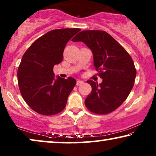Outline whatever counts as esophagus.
<instances>
[{"instance_id": "1", "label": "esophagus", "mask_w": 156, "mask_h": 156, "mask_svg": "<svg viewBox=\"0 0 156 156\" xmlns=\"http://www.w3.org/2000/svg\"><path fill=\"white\" fill-rule=\"evenodd\" d=\"M83 83H84V82H83V81H82V80H77V81H76V85H77V86H79V85L82 84Z\"/></svg>"}]
</instances>
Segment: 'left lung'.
<instances>
[{"label": "left lung", "mask_w": 156, "mask_h": 156, "mask_svg": "<svg viewBox=\"0 0 156 156\" xmlns=\"http://www.w3.org/2000/svg\"><path fill=\"white\" fill-rule=\"evenodd\" d=\"M73 42H82L90 49L94 65L103 81L99 84L88 80L91 92L85 106L97 114H107L119 108L133 88L136 70L126 50L109 34L103 30H84Z\"/></svg>", "instance_id": "obj_1"}]
</instances>
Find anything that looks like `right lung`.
I'll list each match as a JSON object with an SVG mask.
<instances>
[{
  "label": "right lung",
  "mask_w": 156,
  "mask_h": 156,
  "mask_svg": "<svg viewBox=\"0 0 156 156\" xmlns=\"http://www.w3.org/2000/svg\"><path fill=\"white\" fill-rule=\"evenodd\" d=\"M81 30H51L36 40L27 49L18 69V86L27 105L38 114L51 116L65 108L75 79L55 78L53 67L62 61L67 42Z\"/></svg>",
  "instance_id": "add662e5"
}]
</instances>
